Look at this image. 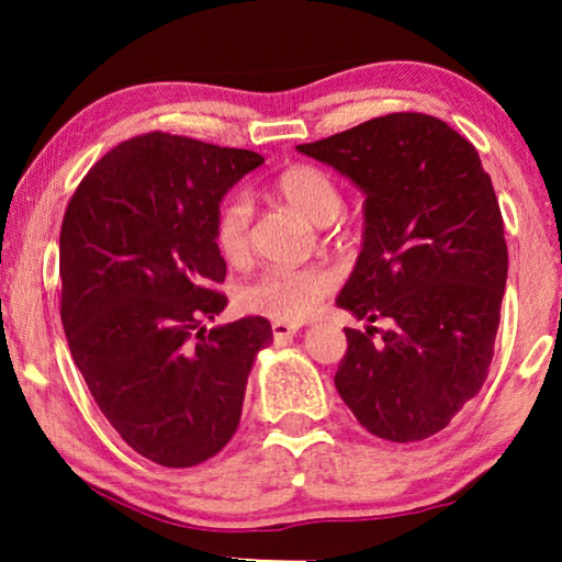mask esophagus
Returning a JSON list of instances; mask_svg holds the SVG:
<instances>
[{
	"label": "esophagus",
	"instance_id": "1",
	"mask_svg": "<svg viewBox=\"0 0 562 562\" xmlns=\"http://www.w3.org/2000/svg\"><path fill=\"white\" fill-rule=\"evenodd\" d=\"M271 329H273L276 342H286L299 333V329H302V325H291V322H273Z\"/></svg>",
	"mask_w": 562,
	"mask_h": 562
}]
</instances>
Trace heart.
Listing matches in <instances>:
<instances>
[{"instance_id": "1", "label": "heart", "mask_w": 562, "mask_h": 562, "mask_svg": "<svg viewBox=\"0 0 562 562\" xmlns=\"http://www.w3.org/2000/svg\"><path fill=\"white\" fill-rule=\"evenodd\" d=\"M276 194L304 220L329 225L342 210V194L325 171L314 166H294L273 183ZM214 245L220 256L237 263L248 256L250 245V204L240 194L227 196L214 214ZM335 286V273L325 266L266 268L256 279L243 283L237 302L245 312L276 322H302L317 310Z\"/></svg>"}]
</instances>
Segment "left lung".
Masks as SVG:
<instances>
[{
  "instance_id": "left-lung-1",
  "label": "left lung",
  "mask_w": 562,
  "mask_h": 562,
  "mask_svg": "<svg viewBox=\"0 0 562 562\" xmlns=\"http://www.w3.org/2000/svg\"><path fill=\"white\" fill-rule=\"evenodd\" d=\"M299 153L366 194L363 245L337 306L345 329L337 394L368 432L417 442L479 394L494 356L509 256L479 153L448 122L419 112L368 120ZM386 318L378 333L370 325Z\"/></svg>"
}]
</instances>
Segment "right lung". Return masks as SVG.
I'll use <instances>...</instances> for the list:
<instances>
[{
  "label": "right lung",
  "instance_id": "add662e5",
  "mask_svg": "<svg viewBox=\"0 0 562 562\" xmlns=\"http://www.w3.org/2000/svg\"><path fill=\"white\" fill-rule=\"evenodd\" d=\"M263 164L252 150L148 133L106 153L60 227V319L74 363L110 425L166 468L204 463L233 440L271 322L206 333L227 306L212 225Z\"/></svg>",
  "mask_w": 562,
  "mask_h": 562
}]
</instances>
